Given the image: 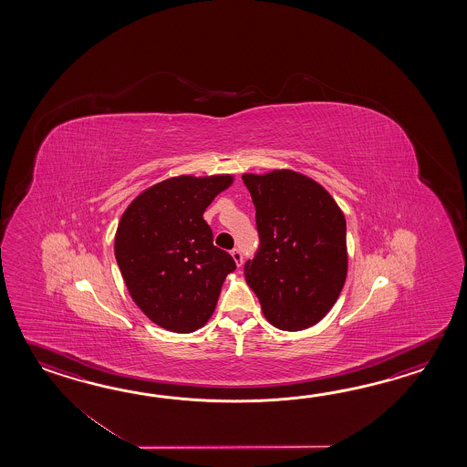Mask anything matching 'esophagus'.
<instances>
[{
	"label": "esophagus",
	"instance_id": "esophagus-1",
	"mask_svg": "<svg viewBox=\"0 0 467 467\" xmlns=\"http://www.w3.org/2000/svg\"><path fill=\"white\" fill-rule=\"evenodd\" d=\"M232 257H234L235 264L240 267V265H242V262H244V254H242V250H240V248H234V250H232Z\"/></svg>",
	"mask_w": 467,
	"mask_h": 467
}]
</instances>
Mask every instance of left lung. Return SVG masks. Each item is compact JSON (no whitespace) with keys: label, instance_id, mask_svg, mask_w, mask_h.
<instances>
[{"label":"left lung","instance_id":"1","mask_svg":"<svg viewBox=\"0 0 467 467\" xmlns=\"http://www.w3.org/2000/svg\"><path fill=\"white\" fill-rule=\"evenodd\" d=\"M257 222V252L244 265L264 316L282 330L317 324L348 275L346 219L327 190L290 170L244 175Z\"/></svg>","mask_w":467,"mask_h":467}]
</instances>
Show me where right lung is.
<instances>
[{
  "label": "right lung",
  "mask_w": 467,
  "mask_h": 467,
  "mask_svg": "<svg viewBox=\"0 0 467 467\" xmlns=\"http://www.w3.org/2000/svg\"><path fill=\"white\" fill-rule=\"evenodd\" d=\"M232 183L230 175L160 182L130 203L119 220L115 257L145 316L187 334L213 314L220 288L237 265L213 245L203 212Z\"/></svg>",
  "instance_id": "1"
}]
</instances>
